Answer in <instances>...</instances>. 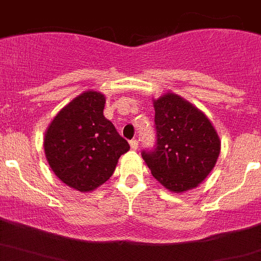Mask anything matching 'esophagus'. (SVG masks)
<instances>
[{
    "instance_id": "1",
    "label": "esophagus",
    "mask_w": 261,
    "mask_h": 261,
    "mask_svg": "<svg viewBox=\"0 0 261 261\" xmlns=\"http://www.w3.org/2000/svg\"><path fill=\"white\" fill-rule=\"evenodd\" d=\"M129 145H130V149H132V150H136L138 147V141L137 140H132V141L129 142Z\"/></svg>"
}]
</instances>
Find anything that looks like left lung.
<instances>
[{"mask_svg":"<svg viewBox=\"0 0 261 261\" xmlns=\"http://www.w3.org/2000/svg\"><path fill=\"white\" fill-rule=\"evenodd\" d=\"M156 147L142 151L151 174L165 188L183 193L196 188L216 166L221 140L206 115L174 93L153 99Z\"/></svg>","mask_w":261,"mask_h":261,"instance_id":"left-lung-1","label":"left lung"}]
</instances>
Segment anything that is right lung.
Instances as JSON below:
<instances>
[{
	"label": "right lung",
	"mask_w": 261,
	"mask_h": 261,
	"mask_svg": "<svg viewBox=\"0 0 261 261\" xmlns=\"http://www.w3.org/2000/svg\"><path fill=\"white\" fill-rule=\"evenodd\" d=\"M106 96L87 90L59 111L44 135L48 165L62 183L91 192L110 179L129 144L103 115Z\"/></svg>",
	"instance_id": "obj_1"
}]
</instances>
